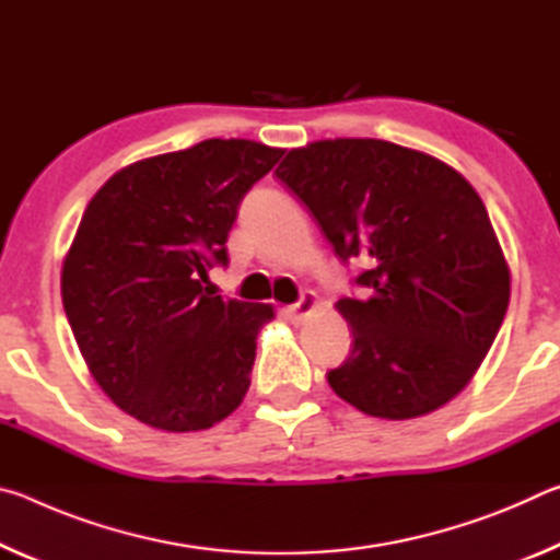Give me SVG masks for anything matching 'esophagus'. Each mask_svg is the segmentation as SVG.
I'll list each match as a JSON object with an SVG mask.
<instances>
[{"label": "esophagus", "instance_id": "obj_1", "mask_svg": "<svg viewBox=\"0 0 560 560\" xmlns=\"http://www.w3.org/2000/svg\"><path fill=\"white\" fill-rule=\"evenodd\" d=\"M316 308H318V296L314 291H306L301 296V301L299 303H293V306H289L287 308V316L291 318V320H303V318H308L311 314H316Z\"/></svg>", "mask_w": 560, "mask_h": 560}]
</instances>
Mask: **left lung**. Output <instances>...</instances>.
<instances>
[{
  "instance_id": "1",
  "label": "left lung",
  "mask_w": 560,
  "mask_h": 560,
  "mask_svg": "<svg viewBox=\"0 0 560 560\" xmlns=\"http://www.w3.org/2000/svg\"><path fill=\"white\" fill-rule=\"evenodd\" d=\"M277 177L316 217L365 299H340L353 350L334 393L381 420H412L459 395L506 316L511 273L467 179L442 160L375 138L293 148Z\"/></svg>"
}]
</instances>
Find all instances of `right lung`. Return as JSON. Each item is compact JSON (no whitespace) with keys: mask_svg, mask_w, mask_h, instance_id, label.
<instances>
[{"mask_svg":"<svg viewBox=\"0 0 560 560\" xmlns=\"http://www.w3.org/2000/svg\"><path fill=\"white\" fill-rule=\"evenodd\" d=\"M281 148L212 138L138 160L103 185L61 269L93 381L148 428L200 432L242 405L271 303L205 293L249 187Z\"/></svg>","mask_w":560,"mask_h":560,"instance_id":"add662e5","label":"right lung"}]
</instances>
